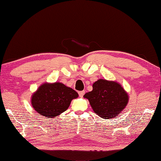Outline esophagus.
Segmentation results:
<instances>
[{"mask_svg":"<svg viewBox=\"0 0 161 161\" xmlns=\"http://www.w3.org/2000/svg\"><path fill=\"white\" fill-rule=\"evenodd\" d=\"M84 94H85V91H84L78 92V95H79V96H80V97H83Z\"/></svg>","mask_w":161,"mask_h":161,"instance_id":"esophagus-1","label":"esophagus"}]
</instances>
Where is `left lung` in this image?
<instances>
[{
  "label": "left lung",
  "mask_w": 161,
  "mask_h": 161,
  "mask_svg": "<svg viewBox=\"0 0 161 161\" xmlns=\"http://www.w3.org/2000/svg\"><path fill=\"white\" fill-rule=\"evenodd\" d=\"M95 114L105 119L114 117L126 106L128 95L121 85L100 79L92 85V91L84 95Z\"/></svg>",
  "instance_id": "8db88e82"
}]
</instances>
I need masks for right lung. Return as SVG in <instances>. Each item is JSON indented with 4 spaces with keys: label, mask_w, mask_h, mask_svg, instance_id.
<instances>
[{
    "label": "right lung",
    "mask_w": 161,
    "mask_h": 161,
    "mask_svg": "<svg viewBox=\"0 0 161 161\" xmlns=\"http://www.w3.org/2000/svg\"><path fill=\"white\" fill-rule=\"evenodd\" d=\"M78 96L77 92L63 83H44L33 94L31 102L39 114L52 118L66 111Z\"/></svg>",
    "instance_id": "1"
}]
</instances>
